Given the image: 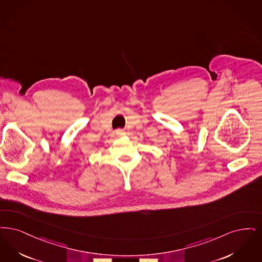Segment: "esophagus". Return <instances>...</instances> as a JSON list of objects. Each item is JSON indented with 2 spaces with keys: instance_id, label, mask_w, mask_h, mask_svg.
Returning a JSON list of instances; mask_svg holds the SVG:
<instances>
[{
  "instance_id": "1",
  "label": "esophagus",
  "mask_w": 262,
  "mask_h": 262,
  "mask_svg": "<svg viewBox=\"0 0 262 262\" xmlns=\"http://www.w3.org/2000/svg\"><path fill=\"white\" fill-rule=\"evenodd\" d=\"M115 134H116L117 136H123V135H124V131H123L122 129H118V130H116V131H115Z\"/></svg>"
}]
</instances>
